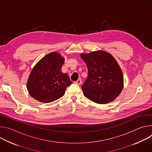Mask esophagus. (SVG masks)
I'll return each instance as SVG.
<instances>
[{
	"instance_id": "1",
	"label": "esophagus",
	"mask_w": 152,
	"mask_h": 152,
	"mask_svg": "<svg viewBox=\"0 0 152 152\" xmlns=\"http://www.w3.org/2000/svg\"><path fill=\"white\" fill-rule=\"evenodd\" d=\"M82 83V82L81 79H78L77 81L75 82V83L77 84V85H81Z\"/></svg>"
}]
</instances>
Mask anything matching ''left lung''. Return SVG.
Returning <instances> with one entry per match:
<instances>
[{"mask_svg":"<svg viewBox=\"0 0 152 152\" xmlns=\"http://www.w3.org/2000/svg\"><path fill=\"white\" fill-rule=\"evenodd\" d=\"M80 57L88 72L87 79L82 85L84 96L99 104L114 100L123 88V73L115 58L110 53L100 50L82 53Z\"/></svg>","mask_w":152,"mask_h":152,"instance_id":"left-lung-1","label":"left lung"}]
</instances>
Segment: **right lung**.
<instances>
[{
  "label": "right lung",
  "mask_w": 152,
  "mask_h": 152,
  "mask_svg": "<svg viewBox=\"0 0 152 152\" xmlns=\"http://www.w3.org/2000/svg\"><path fill=\"white\" fill-rule=\"evenodd\" d=\"M64 58L57 52L42 58L33 68L27 83L29 94L35 99L49 103L61 97L72 82L61 71Z\"/></svg>",
  "instance_id": "add662e5"
}]
</instances>
